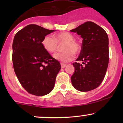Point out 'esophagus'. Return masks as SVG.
I'll use <instances>...</instances> for the list:
<instances>
[{
  "label": "esophagus",
  "instance_id": "obj_1",
  "mask_svg": "<svg viewBox=\"0 0 123 123\" xmlns=\"http://www.w3.org/2000/svg\"><path fill=\"white\" fill-rule=\"evenodd\" d=\"M61 68H64L66 66V65L65 63H61Z\"/></svg>",
  "mask_w": 123,
  "mask_h": 123
}]
</instances>
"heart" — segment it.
<instances>
[{
  "label": "heart",
  "mask_w": 123,
  "mask_h": 123,
  "mask_svg": "<svg viewBox=\"0 0 123 123\" xmlns=\"http://www.w3.org/2000/svg\"><path fill=\"white\" fill-rule=\"evenodd\" d=\"M63 43L62 49L64 51L55 53L54 57L62 62H68L73 60L74 54H79L81 50L80 43L74 40L73 35L69 32H63L56 35L55 38L51 35H47L44 37L42 42L44 50L50 53H55L58 49L59 44Z\"/></svg>",
  "instance_id": "1"
}]
</instances>
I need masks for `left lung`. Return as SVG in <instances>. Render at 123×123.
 <instances>
[{
	"instance_id": "8db88e82",
	"label": "left lung",
	"mask_w": 123,
	"mask_h": 123,
	"mask_svg": "<svg viewBox=\"0 0 123 123\" xmlns=\"http://www.w3.org/2000/svg\"><path fill=\"white\" fill-rule=\"evenodd\" d=\"M83 38L80 54L73 63L75 70L71 76L73 87L86 92L94 90L101 84L108 68L109 51L108 36L105 31L96 24L87 21L75 29Z\"/></svg>"
}]
</instances>
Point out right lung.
Wrapping results in <instances>:
<instances>
[{
    "mask_svg": "<svg viewBox=\"0 0 123 123\" xmlns=\"http://www.w3.org/2000/svg\"><path fill=\"white\" fill-rule=\"evenodd\" d=\"M54 30L28 25L16 33L12 60L19 83L29 94L43 96L53 90L61 66L42 46L44 37Z\"/></svg>",
    "mask_w": 123,
    "mask_h": 123,
    "instance_id": "add662e5",
    "label": "right lung"
}]
</instances>
